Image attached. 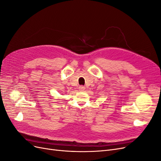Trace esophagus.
I'll use <instances>...</instances> for the list:
<instances>
[{
	"label": "esophagus",
	"mask_w": 161,
	"mask_h": 161,
	"mask_svg": "<svg viewBox=\"0 0 161 161\" xmlns=\"http://www.w3.org/2000/svg\"><path fill=\"white\" fill-rule=\"evenodd\" d=\"M79 89V91H81V92H82V91H84L85 89V87L84 86H80Z\"/></svg>",
	"instance_id": "esophagus-1"
}]
</instances>
